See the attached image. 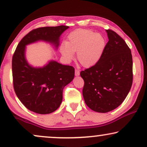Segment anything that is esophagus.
<instances>
[{
	"label": "esophagus",
	"instance_id": "1",
	"mask_svg": "<svg viewBox=\"0 0 147 147\" xmlns=\"http://www.w3.org/2000/svg\"><path fill=\"white\" fill-rule=\"evenodd\" d=\"M75 75H76V76H80V70H79V69H76L75 70Z\"/></svg>",
	"mask_w": 147,
	"mask_h": 147
}]
</instances>
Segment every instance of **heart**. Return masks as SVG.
<instances>
[{"label": "heart", "instance_id": "1", "mask_svg": "<svg viewBox=\"0 0 147 147\" xmlns=\"http://www.w3.org/2000/svg\"><path fill=\"white\" fill-rule=\"evenodd\" d=\"M106 46L105 37L102 34L85 29H78L67 35V40L60 45L59 50L64 57L69 61L74 53L82 66L89 67L100 61Z\"/></svg>", "mask_w": 147, "mask_h": 147}]
</instances>
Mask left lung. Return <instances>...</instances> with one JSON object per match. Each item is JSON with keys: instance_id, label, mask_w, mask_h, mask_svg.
Wrapping results in <instances>:
<instances>
[{"instance_id": "left-lung-1", "label": "left lung", "mask_w": 147, "mask_h": 147, "mask_svg": "<svg viewBox=\"0 0 147 147\" xmlns=\"http://www.w3.org/2000/svg\"><path fill=\"white\" fill-rule=\"evenodd\" d=\"M108 41L97 63L80 72L86 105L95 112L106 113L118 107L132 84L131 51L116 32L106 30Z\"/></svg>"}]
</instances>
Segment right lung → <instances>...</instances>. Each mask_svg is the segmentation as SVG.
I'll use <instances>...</instances> for the list:
<instances>
[{
  "mask_svg": "<svg viewBox=\"0 0 147 147\" xmlns=\"http://www.w3.org/2000/svg\"><path fill=\"white\" fill-rule=\"evenodd\" d=\"M68 26L40 27L32 30L18 44L12 59L15 94L27 109L37 114H50L59 107L64 87L74 78L72 66L50 61L43 67H33L25 58V47L37 41L53 44L57 49L59 37Z\"/></svg>",
  "mask_w": 147,
  "mask_h": 147,
  "instance_id": "obj_1",
  "label": "right lung"
}]
</instances>
